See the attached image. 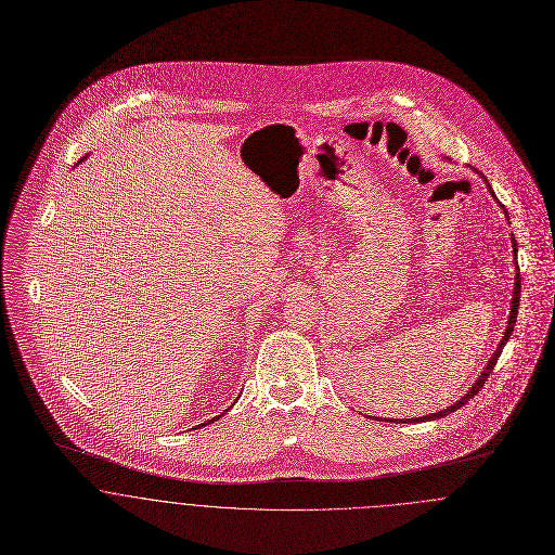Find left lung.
I'll return each mask as SVG.
<instances>
[{
	"instance_id": "obj_1",
	"label": "left lung",
	"mask_w": 555,
	"mask_h": 555,
	"mask_svg": "<svg viewBox=\"0 0 555 555\" xmlns=\"http://www.w3.org/2000/svg\"><path fill=\"white\" fill-rule=\"evenodd\" d=\"M490 193H493L492 186H490ZM513 253H515V257H517V241L513 238ZM519 294H521V281H519V266H517V276H515V289H513V305H511V314H508V327H506V332H504V336H502V340H500V345H498V349H495V353L492 356V360L488 362V366L486 370L481 372V376H479V380L470 387V391L462 398V400H457L453 406H447L444 411H438V413H434V415H428V417H417V420H406V424L411 422V424H420V422H428V420H440V417H444V415H449V413H453V411H457V409H462L470 398H475L479 391H481V387L486 385V378L490 376V372H492L493 366H495V362H498V358H500V353H502V347L506 345V340H508V336H511V332H513V327H515V321H517V308H519Z\"/></svg>"
}]
</instances>
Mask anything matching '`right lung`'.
<instances>
[{
    "mask_svg": "<svg viewBox=\"0 0 555 555\" xmlns=\"http://www.w3.org/2000/svg\"><path fill=\"white\" fill-rule=\"evenodd\" d=\"M219 417H221V415H219ZM219 417H215V420H210V422H206V424H212V422H217ZM206 424H202V426H206Z\"/></svg>",
    "mask_w": 555,
    "mask_h": 555,
    "instance_id": "obj_1",
    "label": "right lung"
}]
</instances>
